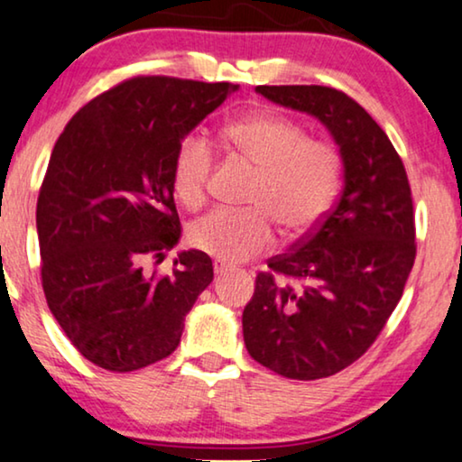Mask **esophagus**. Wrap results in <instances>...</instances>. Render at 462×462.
Wrapping results in <instances>:
<instances>
[{"label":"esophagus","mask_w":462,"mask_h":462,"mask_svg":"<svg viewBox=\"0 0 462 462\" xmlns=\"http://www.w3.org/2000/svg\"><path fill=\"white\" fill-rule=\"evenodd\" d=\"M212 267H214V273H225V271L229 269V264L223 263V261H218V258H217V261L212 263Z\"/></svg>","instance_id":"34e87169"}]
</instances>
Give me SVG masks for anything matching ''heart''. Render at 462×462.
<instances>
[{
    "label": "heart",
    "instance_id": "b5f03b06",
    "mask_svg": "<svg viewBox=\"0 0 462 462\" xmlns=\"http://www.w3.org/2000/svg\"><path fill=\"white\" fill-rule=\"evenodd\" d=\"M225 147L256 168L245 210H214L189 226V244L223 263H244L273 248V223L299 237L324 218L338 191L343 160L324 138L307 136L305 125L280 113H254L220 132ZM212 143L187 134L172 155V189L189 210L208 199L214 170Z\"/></svg>",
    "mask_w": 462,
    "mask_h": 462
}]
</instances>
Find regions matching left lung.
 Returning <instances> with one entry per match:
<instances>
[{"instance_id": "obj_1", "label": "left lung", "mask_w": 462, "mask_h": 462, "mask_svg": "<svg viewBox=\"0 0 462 462\" xmlns=\"http://www.w3.org/2000/svg\"><path fill=\"white\" fill-rule=\"evenodd\" d=\"M332 132L345 187L292 250L267 261L245 305L244 343L258 364L315 381L357 362L400 302L416 258L414 204L400 153L370 113L328 86H258Z\"/></svg>"}]
</instances>
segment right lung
<instances>
[{"label":"right lung","instance_id":"right-lung-1","mask_svg":"<svg viewBox=\"0 0 462 462\" xmlns=\"http://www.w3.org/2000/svg\"><path fill=\"white\" fill-rule=\"evenodd\" d=\"M237 86L136 75L81 106L50 155L37 198L42 288L88 362L134 372L168 357L212 282L206 252H180L172 155Z\"/></svg>","mask_w":462,"mask_h":462}]
</instances>
